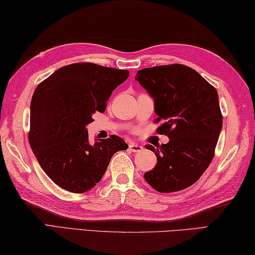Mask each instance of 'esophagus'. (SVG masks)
<instances>
[{"label": "esophagus", "mask_w": 255, "mask_h": 255, "mask_svg": "<svg viewBox=\"0 0 255 255\" xmlns=\"http://www.w3.org/2000/svg\"><path fill=\"white\" fill-rule=\"evenodd\" d=\"M129 150L132 151V152H140V151L143 150V147L136 143H130L129 144Z\"/></svg>", "instance_id": "1"}]
</instances>
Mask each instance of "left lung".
Here are the masks:
<instances>
[{
	"label": "left lung",
	"instance_id": "obj_1",
	"mask_svg": "<svg viewBox=\"0 0 255 255\" xmlns=\"http://www.w3.org/2000/svg\"><path fill=\"white\" fill-rule=\"evenodd\" d=\"M136 81L154 101L163 121L156 131L166 134L165 144H148L158 163L144 173L150 186L172 193L193 185L209 166L223 128L218 93L202 75L183 64L139 70Z\"/></svg>",
	"mask_w": 255,
	"mask_h": 255
}]
</instances>
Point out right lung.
I'll use <instances>...</instances> for the list:
<instances>
[{
  "mask_svg": "<svg viewBox=\"0 0 255 255\" xmlns=\"http://www.w3.org/2000/svg\"><path fill=\"white\" fill-rule=\"evenodd\" d=\"M128 77L127 70L84 62L58 69L38 84L30 103L28 140L38 163L58 186L88 192L101 181L112 156L128 148L115 134L91 144L86 129Z\"/></svg>",
  "mask_w": 255,
  "mask_h": 255,
  "instance_id": "obj_1",
  "label": "right lung"
}]
</instances>
